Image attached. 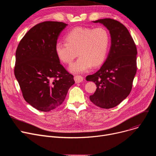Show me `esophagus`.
<instances>
[{
  "label": "esophagus",
  "instance_id": "obj_1",
  "mask_svg": "<svg viewBox=\"0 0 156 156\" xmlns=\"http://www.w3.org/2000/svg\"><path fill=\"white\" fill-rule=\"evenodd\" d=\"M74 80H75V82L76 83H81L82 82L83 80V78L81 76H80V75H76V76H75V77H74Z\"/></svg>",
  "mask_w": 156,
  "mask_h": 156
}]
</instances>
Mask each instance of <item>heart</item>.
I'll return each mask as SVG.
<instances>
[{
  "label": "heart",
  "instance_id": "1",
  "mask_svg": "<svg viewBox=\"0 0 156 156\" xmlns=\"http://www.w3.org/2000/svg\"><path fill=\"white\" fill-rule=\"evenodd\" d=\"M66 42H57L55 52L63 63L70 64L78 54L80 57L69 67L73 73L88 71L105 60L109 44L108 31L103 27L89 28L77 27L66 35Z\"/></svg>",
  "mask_w": 156,
  "mask_h": 156
}]
</instances>
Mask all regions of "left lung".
<instances>
[{
  "label": "left lung",
  "mask_w": 156,
  "mask_h": 156,
  "mask_svg": "<svg viewBox=\"0 0 156 156\" xmlns=\"http://www.w3.org/2000/svg\"><path fill=\"white\" fill-rule=\"evenodd\" d=\"M93 22L108 28L111 45L101 69L86 77L97 85L90 100L101 108L110 109L125 100L132 90L136 72V47L128 29L120 22L110 18Z\"/></svg>",
  "instance_id": "8db88e82"
}]
</instances>
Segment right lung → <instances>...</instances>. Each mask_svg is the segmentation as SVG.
Listing matches in <instances>:
<instances>
[{"mask_svg":"<svg viewBox=\"0 0 156 156\" xmlns=\"http://www.w3.org/2000/svg\"><path fill=\"white\" fill-rule=\"evenodd\" d=\"M67 24L44 21L31 28L16 52L14 75L23 98L32 107L48 112L64 102L73 76L60 63L55 45Z\"/></svg>","mask_w":156,"mask_h":156,"instance_id":"add662e5","label":"right lung"}]
</instances>
